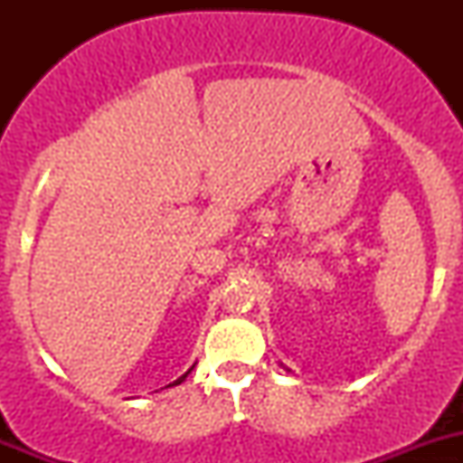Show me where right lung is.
I'll list each match as a JSON object with an SVG mask.
<instances>
[{
	"label": "right lung",
	"instance_id": "obj_1",
	"mask_svg": "<svg viewBox=\"0 0 463 463\" xmlns=\"http://www.w3.org/2000/svg\"><path fill=\"white\" fill-rule=\"evenodd\" d=\"M190 374V370L188 372H185V374L184 376H181V378H176V381L175 383H170V385H179V383H184L185 381V376H188Z\"/></svg>",
	"mask_w": 463,
	"mask_h": 463
}]
</instances>
